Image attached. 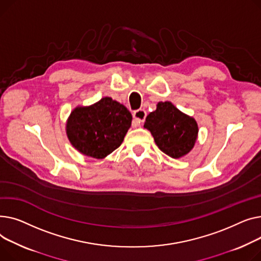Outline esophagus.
<instances>
[{
	"label": "esophagus",
	"mask_w": 261,
	"mask_h": 261,
	"mask_svg": "<svg viewBox=\"0 0 261 261\" xmlns=\"http://www.w3.org/2000/svg\"><path fill=\"white\" fill-rule=\"evenodd\" d=\"M133 117H134V120H133V124L135 126H138L140 125L141 122H143L146 118V112L144 110H138V111H135L134 114H133Z\"/></svg>",
	"instance_id": "1"
}]
</instances>
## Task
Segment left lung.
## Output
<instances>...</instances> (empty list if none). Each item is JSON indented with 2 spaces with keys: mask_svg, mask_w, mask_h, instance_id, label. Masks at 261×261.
<instances>
[{
  "mask_svg": "<svg viewBox=\"0 0 261 261\" xmlns=\"http://www.w3.org/2000/svg\"><path fill=\"white\" fill-rule=\"evenodd\" d=\"M144 127L164 154L175 159L189 154L197 140L196 120L168 101L157 104L156 111L146 117Z\"/></svg>",
  "mask_w": 261,
  "mask_h": 261,
  "instance_id": "1",
  "label": "left lung"
}]
</instances>
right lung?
Returning a JSON list of instances; mask_svg holds the SVG:
<instances>
[{"mask_svg":"<svg viewBox=\"0 0 261 261\" xmlns=\"http://www.w3.org/2000/svg\"><path fill=\"white\" fill-rule=\"evenodd\" d=\"M132 114L110 97L71 112L66 134L72 146L83 155L103 159L123 142L132 125Z\"/></svg>","mask_w":261,"mask_h":261,"instance_id":"1","label":"right lung"}]
</instances>
